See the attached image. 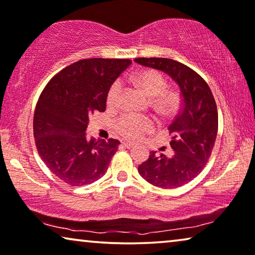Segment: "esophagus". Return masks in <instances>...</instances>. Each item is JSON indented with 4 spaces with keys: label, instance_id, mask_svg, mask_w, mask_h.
<instances>
[{
    "label": "esophagus",
    "instance_id": "esophagus-1",
    "mask_svg": "<svg viewBox=\"0 0 255 255\" xmlns=\"http://www.w3.org/2000/svg\"><path fill=\"white\" fill-rule=\"evenodd\" d=\"M136 144L135 142H130V141H124L123 142V145L124 146H126L127 149H130V148H132V146H134Z\"/></svg>",
    "mask_w": 255,
    "mask_h": 255
}]
</instances>
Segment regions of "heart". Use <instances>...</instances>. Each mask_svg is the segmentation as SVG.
<instances>
[{
  "instance_id": "1",
  "label": "heart",
  "mask_w": 255,
  "mask_h": 255,
  "mask_svg": "<svg viewBox=\"0 0 255 255\" xmlns=\"http://www.w3.org/2000/svg\"><path fill=\"white\" fill-rule=\"evenodd\" d=\"M130 80L139 90L146 96L153 97L151 106L157 113L163 117H168L178 109L179 98L174 92L166 91V82L163 75L157 70L146 69L132 74ZM121 93H123V82L116 80L110 85L106 95V104L110 109L119 105ZM156 121L149 116L125 113L116 123V130L125 138L137 139L143 135L152 132L156 129Z\"/></svg>"
}]
</instances>
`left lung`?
Instances as JSON below:
<instances>
[{
	"mask_svg": "<svg viewBox=\"0 0 255 255\" xmlns=\"http://www.w3.org/2000/svg\"><path fill=\"white\" fill-rule=\"evenodd\" d=\"M142 66L170 75L180 88L181 109L168 127L171 156L150 152L138 173L160 188H177L193 180L211 156L218 129V113L209 85L186 64L165 57H138Z\"/></svg>",
	"mask_w": 255,
	"mask_h": 255,
	"instance_id": "1",
	"label": "left lung"
}]
</instances>
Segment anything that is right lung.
Here are the masks:
<instances>
[{
  "label": "right lung",
  "mask_w": 255,
  "mask_h": 255,
  "mask_svg": "<svg viewBox=\"0 0 255 255\" xmlns=\"http://www.w3.org/2000/svg\"><path fill=\"white\" fill-rule=\"evenodd\" d=\"M129 59H85L59 71L35 106L33 135L39 156L53 174L70 186L90 185L106 173L118 139H88L89 118L106 110L110 85Z\"/></svg>",
  "instance_id": "right-lung-1"
}]
</instances>
